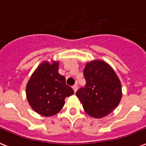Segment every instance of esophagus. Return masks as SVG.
Returning <instances> with one entry per match:
<instances>
[{"label":"esophagus","instance_id":"obj_1","mask_svg":"<svg viewBox=\"0 0 146 146\" xmlns=\"http://www.w3.org/2000/svg\"><path fill=\"white\" fill-rule=\"evenodd\" d=\"M77 85L76 84V85H74V86H73V91H74V92H76L77 91Z\"/></svg>","mask_w":146,"mask_h":146}]
</instances>
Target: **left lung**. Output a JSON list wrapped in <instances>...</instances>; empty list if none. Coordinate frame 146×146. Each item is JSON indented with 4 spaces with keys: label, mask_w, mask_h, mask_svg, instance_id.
<instances>
[{
    "label": "left lung",
    "mask_w": 146,
    "mask_h": 146,
    "mask_svg": "<svg viewBox=\"0 0 146 146\" xmlns=\"http://www.w3.org/2000/svg\"><path fill=\"white\" fill-rule=\"evenodd\" d=\"M86 83L76 92L87 114L95 118L108 115L122 98L121 83L111 66L103 60L87 63L83 70Z\"/></svg>",
    "instance_id": "left-lung-1"
}]
</instances>
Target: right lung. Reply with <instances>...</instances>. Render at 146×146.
Wrapping results in <instances>:
<instances>
[{"label": "right lung", "instance_id": "right-lung-1", "mask_svg": "<svg viewBox=\"0 0 146 146\" xmlns=\"http://www.w3.org/2000/svg\"><path fill=\"white\" fill-rule=\"evenodd\" d=\"M59 61H43L31 76L26 85V98L38 113L50 117L64 107L65 98L74 94L66 84V79L58 73Z\"/></svg>", "mask_w": 146, "mask_h": 146}]
</instances>
